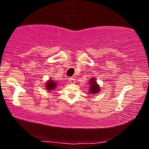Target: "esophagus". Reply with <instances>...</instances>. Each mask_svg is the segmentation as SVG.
<instances>
[{"label": "esophagus", "mask_w": 149, "mask_h": 149, "mask_svg": "<svg viewBox=\"0 0 149 149\" xmlns=\"http://www.w3.org/2000/svg\"><path fill=\"white\" fill-rule=\"evenodd\" d=\"M69 82H70L71 84H74V83H75V79L73 78H70L69 79Z\"/></svg>", "instance_id": "1"}]
</instances>
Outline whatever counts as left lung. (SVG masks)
Masks as SVG:
<instances>
[{"mask_svg":"<svg viewBox=\"0 0 149 149\" xmlns=\"http://www.w3.org/2000/svg\"><path fill=\"white\" fill-rule=\"evenodd\" d=\"M89 92L88 93L89 95H94L98 93L101 90V87L100 85L97 84L96 79L95 77L91 78L89 80Z\"/></svg>","mask_w":149,"mask_h":149,"instance_id":"1","label":"left lung"}]
</instances>
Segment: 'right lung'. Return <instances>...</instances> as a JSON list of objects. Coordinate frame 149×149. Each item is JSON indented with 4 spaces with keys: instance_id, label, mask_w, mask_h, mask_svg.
I'll use <instances>...</instances> for the list:
<instances>
[{
    "instance_id": "1",
    "label": "right lung",
    "mask_w": 149,
    "mask_h": 149,
    "mask_svg": "<svg viewBox=\"0 0 149 149\" xmlns=\"http://www.w3.org/2000/svg\"><path fill=\"white\" fill-rule=\"evenodd\" d=\"M45 89L46 90H47L49 92L54 91L56 89V87H58V83L57 81L53 80L52 79L49 78L48 81H47L45 82Z\"/></svg>"
}]
</instances>
